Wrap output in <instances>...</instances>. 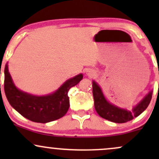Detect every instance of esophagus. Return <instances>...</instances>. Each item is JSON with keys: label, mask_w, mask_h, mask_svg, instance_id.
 <instances>
[{"label": "esophagus", "mask_w": 159, "mask_h": 159, "mask_svg": "<svg viewBox=\"0 0 159 159\" xmlns=\"http://www.w3.org/2000/svg\"><path fill=\"white\" fill-rule=\"evenodd\" d=\"M95 72H93V70H91V69H87V71H86V75L88 76H94L95 75Z\"/></svg>", "instance_id": "34e87169"}]
</instances>
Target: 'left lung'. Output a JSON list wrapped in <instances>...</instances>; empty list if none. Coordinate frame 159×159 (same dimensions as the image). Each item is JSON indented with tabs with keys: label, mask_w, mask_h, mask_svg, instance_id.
<instances>
[{
	"label": "left lung",
	"mask_w": 159,
	"mask_h": 159,
	"mask_svg": "<svg viewBox=\"0 0 159 159\" xmlns=\"http://www.w3.org/2000/svg\"><path fill=\"white\" fill-rule=\"evenodd\" d=\"M93 95L95 109L101 117L116 123H123L137 117L147 109L152 98V90L149 91L140 102L133 107L132 111L109 102L104 96L101 87L95 81H93Z\"/></svg>",
	"instance_id": "1"
}]
</instances>
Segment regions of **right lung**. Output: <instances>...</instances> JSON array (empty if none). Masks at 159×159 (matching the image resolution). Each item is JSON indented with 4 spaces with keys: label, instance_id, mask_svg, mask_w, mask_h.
I'll return each instance as SVG.
<instances>
[{
    "label": "right lung",
    "instance_id": "obj_1",
    "mask_svg": "<svg viewBox=\"0 0 159 159\" xmlns=\"http://www.w3.org/2000/svg\"><path fill=\"white\" fill-rule=\"evenodd\" d=\"M83 78L81 73L66 81L52 93L35 96L19 90L14 84L8 69H4V91L10 105L24 117L35 123H46L63 117L69 107L68 92Z\"/></svg>",
    "mask_w": 159,
    "mask_h": 159
}]
</instances>
